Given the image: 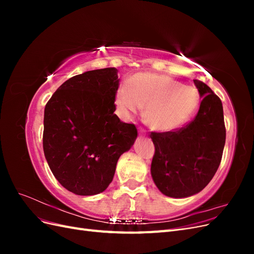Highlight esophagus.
Segmentation results:
<instances>
[{"mask_svg": "<svg viewBox=\"0 0 254 254\" xmlns=\"http://www.w3.org/2000/svg\"><path fill=\"white\" fill-rule=\"evenodd\" d=\"M139 132H140V134H141V135H145V134H146V132H145V130H144V129H142V128H140V130H139Z\"/></svg>", "mask_w": 254, "mask_h": 254, "instance_id": "1", "label": "esophagus"}]
</instances>
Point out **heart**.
<instances>
[{
	"instance_id": "heart-1",
	"label": "heart",
	"mask_w": 254,
	"mask_h": 254,
	"mask_svg": "<svg viewBox=\"0 0 254 254\" xmlns=\"http://www.w3.org/2000/svg\"><path fill=\"white\" fill-rule=\"evenodd\" d=\"M199 102L200 96L194 87L151 73L133 75L128 84H121L114 96L115 109L122 119H129L146 106V122L160 132L181 127L194 114Z\"/></svg>"
}]
</instances>
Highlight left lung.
<instances>
[{
  "label": "left lung",
  "mask_w": 254,
  "mask_h": 254,
  "mask_svg": "<svg viewBox=\"0 0 254 254\" xmlns=\"http://www.w3.org/2000/svg\"><path fill=\"white\" fill-rule=\"evenodd\" d=\"M202 97L194 120L175 131L151 132L155 144L150 172L162 194L186 198L202 190L220 164L226 143L224 109L209 86L194 79Z\"/></svg>",
  "instance_id": "obj_1"
}]
</instances>
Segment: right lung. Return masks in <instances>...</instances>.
<instances>
[{
  "label": "right lung",
  "mask_w": 254,
  "mask_h": 254,
  "mask_svg": "<svg viewBox=\"0 0 254 254\" xmlns=\"http://www.w3.org/2000/svg\"><path fill=\"white\" fill-rule=\"evenodd\" d=\"M119 82L115 67L84 72L61 84L45 106V159L58 182L76 195L108 188L119 158L137 136L133 124L114 114Z\"/></svg>",
  "instance_id": "1"
}]
</instances>
